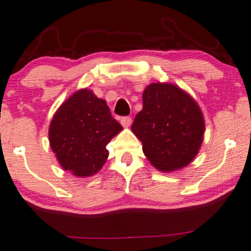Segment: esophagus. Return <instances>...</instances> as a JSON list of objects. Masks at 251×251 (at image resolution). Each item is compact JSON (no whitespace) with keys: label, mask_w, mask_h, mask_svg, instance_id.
I'll use <instances>...</instances> for the list:
<instances>
[{"label":"esophagus","mask_w":251,"mask_h":251,"mask_svg":"<svg viewBox=\"0 0 251 251\" xmlns=\"http://www.w3.org/2000/svg\"><path fill=\"white\" fill-rule=\"evenodd\" d=\"M120 123L124 127H128V126H131V124H132V118L131 117H123L120 119Z\"/></svg>","instance_id":"esophagus-1"}]
</instances>
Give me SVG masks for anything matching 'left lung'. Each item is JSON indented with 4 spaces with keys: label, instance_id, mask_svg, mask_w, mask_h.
I'll return each mask as SVG.
<instances>
[{
    "label": "left lung",
    "instance_id": "left-lung-1",
    "mask_svg": "<svg viewBox=\"0 0 251 251\" xmlns=\"http://www.w3.org/2000/svg\"><path fill=\"white\" fill-rule=\"evenodd\" d=\"M131 130L143 152L161 172H174L194 159L202 144L205 121L191 95L172 83H151Z\"/></svg>",
    "mask_w": 251,
    "mask_h": 251
}]
</instances>
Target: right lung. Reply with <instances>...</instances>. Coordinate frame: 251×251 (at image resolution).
I'll return each mask as SVG.
<instances>
[{
    "mask_svg": "<svg viewBox=\"0 0 251 251\" xmlns=\"http://www.w3.org/2000/svg\"><path fill=\"white\" fill-rule=\"evenodd\" d=\"M123 130L106 101L81 89L64 101L52 118L49 140L64 170L78 177L96 174L106 163V145Z\"/></svg>",
    "mask_w": 251,
    "mask_h": 251,
    "instance_id": "right-lung-1",
    "label": "right lung"
}]
</instances>
